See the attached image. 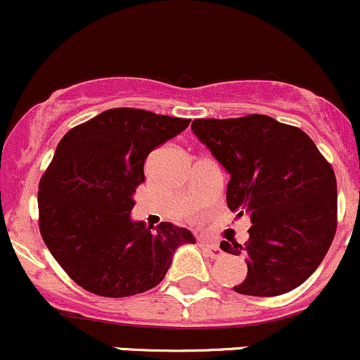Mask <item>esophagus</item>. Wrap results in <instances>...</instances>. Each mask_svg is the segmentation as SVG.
<instances>
[{
    "mask_svg": "<svg viewBox=\"0 0 360 360\" xmlns=\"http://www.w3.org/2000/svg\"><path fill=\"white\" fill-rule=\"evenodd\" d=\"M200 245L203 247L206 252H208V255L212 259H220L223 255V250L220 249V245H218V243H213L208 240H200Z\"/></svg>",
    "mask_w": 360,
    "mask_h": 360,
    "instance_id": "obj_1",
    "label": "esophagus"
}]
</instances>
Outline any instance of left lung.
I'll return each instance as SVG.
<instances>
[{"mask_svg":"<svg viewBox=\"0 0 360 360\" xmlns=\"http://www.w3.org/2000/svg\"><path fill=\"white\" fill-rule=\"evenodd\" d=\"M191 128L230 174L226 205L249 214V242L220 243L245 255L240 295L279 296L303 284L332 245L337 179L315 142L298 127L266 115L200 118Z\"/></svg>","mask_w":360,"mask_h":360,"instance_id":"8db88e82","label":"left lung"}]
</instances>
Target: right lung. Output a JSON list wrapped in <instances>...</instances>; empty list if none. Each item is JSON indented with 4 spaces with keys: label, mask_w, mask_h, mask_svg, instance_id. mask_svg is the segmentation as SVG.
Masks as SVG:
<instances>
[{
    "label": "right lung",
    "mask_w": 360,
    "mask_h": 360,
    "mask_svg": "<svg viewBox=\"0 0 360 360\" xmlns=\"http://www.w3.org/2000/svg\"><path fill=\"white\" fill-rule=\"evenodd\" d=\"M191 120L137 108L106 110L62 137L39 184V226L53 259L74 283L105 298L148 291L172 255L194 243L172 223L130 218L143 164Z\"/></svg>",
    "instance_id": "1"
}]
</instances>
